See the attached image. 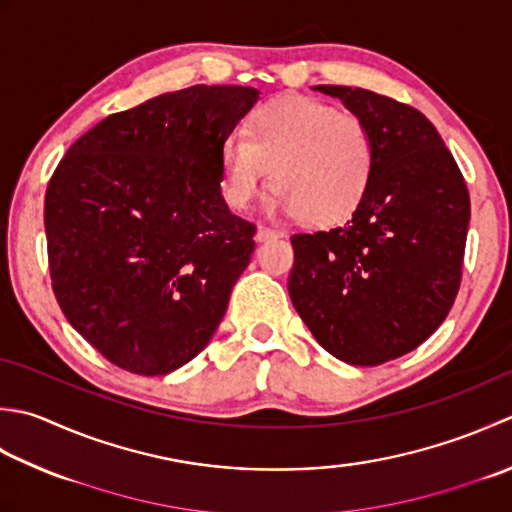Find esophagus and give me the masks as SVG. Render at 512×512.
<instances>
[{"label":"esophagus","mask_w":512,"mask_h":512,"mask_svg":"<svg viewBox=\"0 0 512 512\" xmlns=\"http://www.w3.org/2000/svg\"><path fill=\"white\" fill-rule=\"evenodd\" d=\"M275 237H282V233L268 226H257V233H255L257 242H268V239H275Z\"/></svg>","instance_id":"obj_1"}]
</instances>
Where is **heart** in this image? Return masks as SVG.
Segmentation results:
<instances>
[{
  "instance_id": "1",
  "label": "heart",
  "mask_w": 512,
  "mask_h": 512,
  "mask_svg": "<svg viewBox=\"0 0 512 512\" xmlns=\"http://www.w3.org/2000/svg\"><path fill=\"white\" fill-rule=\"evenodd\" d=\"M375 159V137L362 117L313 97H277L250 113L244 137L224 139L222 193L233 208H248L264 186L268 166L275 188L268 208L326 226L362 202Z\"/></svg>"
}]
</instances>
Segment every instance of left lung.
I'll return each mask as SVG.
<instances>
[{
  "label": "left lung",
  "instance_id": "obj_1",
  "mask_svg": "<svg viewBox=\"0 0 512 512\" xmlns=\"http://www.w3.org/2000/svg\"><path fill=\"white\" fill-rule=\"evenodd\" d=\"M362 117L375 173L342 226L290 237L293 306L330 355L379 366L435 333L453 306L470 222L462 173L417 108L350 86H313Z\"/></svg>",
  "mask_w": 512,
  "mask_h": 512
}]
</instances>
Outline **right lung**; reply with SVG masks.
Wrapping results in <instances>:
<instances>
[{
  "label": "right lung",
  "instance_id": "right-lung-1",
  "mask_svg": "<svg viewBox=\"0 0 512 512\" xmlns=\"http://www.w3.org/2000/svg\"><path fill=\"white\" fill-rule=\"evenodd\" d=\"M259 99L197 84L148 99L68 148L44 202L59 308L108 362L168 375L226 315L255 226L228 210L219 150Z\"/></svg>",
  "mask_w": 512,
  "mask_h": 512
}]
</instances>
